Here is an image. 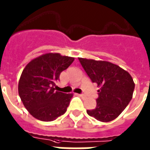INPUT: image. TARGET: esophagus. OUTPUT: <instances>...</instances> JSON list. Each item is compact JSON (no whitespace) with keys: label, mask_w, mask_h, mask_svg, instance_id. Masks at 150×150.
<instances>
[{"label":"esophagus","mask_w":150,"mask_h":150,"mask_svg":"<svg viewBox=\"0 0 150 150\" xmlns=\"http://www.w3.org/2000/svg\"><path fill=\"white\" fill-rule=\"evenodd\" d=\"M78 95L79 96V97H81V98H85V95L83 94V93H80V94H78Z\"/></svg>","instance_id":"esophagus-1"}]
</instances>
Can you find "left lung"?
I'll return each instance as SVG.
<instances>
[{
	"label": "left lung",
	"instance_id": "8db88e82",
	"mask_svg": "<svg viewBox=\"0 0 150 150\" xmlns=\"http://www.w3.org/2000/svg\"><path fill=\"white\" fill-rule=\"evenodd\" d=\"M92 83L100 86L97 106L87 110L89 116L100 122L115 120L132 99L134 83L127 71L108 61L79 58Z\"/></svg>",
	"mask_w": 150,
	"mask_h": 150
}]
</instances>
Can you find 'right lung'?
Instances as JSON below:
<instances>
[{"mask_svg": "<svg viewBox=\"0 0 150 150\" xmlns=\"http://www.w3.org/2000/svg\"><path fill=\"white\" fill-rule=\"evenodd\" d=\"M73 61V57L46 53L25 67L18 90L23 105L34 118L50 122L67 111L73 94L56 91L54 86L60 79V73Z\"/></svg>", "mask_w": 150, "mask_h": 150, "instance_id": "right-lung-1", "label": "right lung"}]
</instances>
